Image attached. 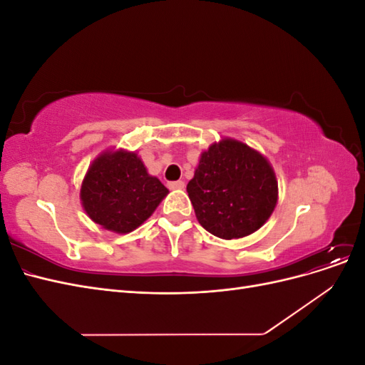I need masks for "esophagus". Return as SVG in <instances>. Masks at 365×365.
<instances>
[{"label": "esophagus", "mask_w": 365, "mask_h": 365, "mask_svg": "<svg viewBox=\"0 0 365 365\" xmlns=\"http://www.w3.org/2000/svg\"><path fill=\"white\" fill-rule=\"evenodd\" d=\"M184 182L182 181H170V182H168V187L170 190H181V189H184Z\"/></svg>", "instance_id": "34e87169"}]
</instances>
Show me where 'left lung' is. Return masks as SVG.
<instances>
[{"label":"left lung","instance_id":"1","mask_svg":"<svg viewBox=\"0 0 365 365\" xmlns=\"http://www.w3.org/2000/svg\"><path fill=\"white\" fill-rule=\"evenodd\" d=\"M187 193L200 224L230 240L245 237L267 222L277 204V180L259 152L225 138L202 152Z\"/></svg>","mask_w":365,"mask_h":365}]
</instances>
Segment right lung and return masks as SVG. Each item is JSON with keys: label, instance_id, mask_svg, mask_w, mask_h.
Wrapping results in <instances>:
<instances>
[{"label": "right lung", "instance_id": "obj_1", "mask_svg": "<svg viewBox=\"0 0 365 365\" xmlns=\"http://www.w3.org/2000/svg\"><path fill=\"white\" fill-rule=\"evenodd\" d=\"M169 190L134 152H105L88 169L81 189L86 215L114 233L126 235L155 212Z\"/></svg>", "mask_w": 365, "mask_h": 365}]
</instances>
